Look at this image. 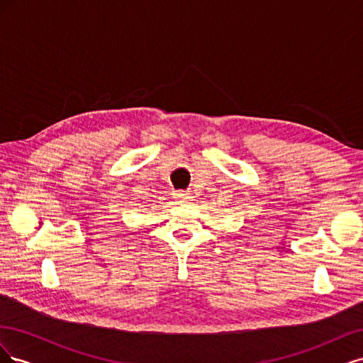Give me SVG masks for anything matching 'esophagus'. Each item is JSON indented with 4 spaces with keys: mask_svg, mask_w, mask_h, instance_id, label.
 I'll list each match as a JSON object with an SVG mask.
<instances>
[{
    "mask_svg": "<svg viewBox=\"0 0 363 363\" xmlns=\"http://www.w3.org/2000/svg\"><path fill=\"white\" fill-rule=\"evenodd\" d=\"M175 199H179V200H186V199H189V196L186 195V194H183V192H177V194H175Z\"/></svg>",
    "mask_w": 363,
    "mask_h": 363,
    "instance_id": "obj_1",
    "label": "esophagus"
}]
</instances>
